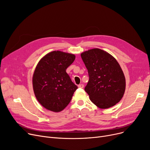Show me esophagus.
<instances>
[{
    "label": "esophagus",
    "instance_id": "34e87169",
    "mask_svg": "<svg viewBox=\"0 0 150 150\" xmlns=\"http://www.w3.org/2000/svg\"><path fill=\"white\" fill-rule=\"evenodd\" d=\"M78 87L80 88H84V85L83 84H79V85L78 86Z\"/></svg>",
    "mask_w": 150,
    "mask_h": 150
}]
</instances>
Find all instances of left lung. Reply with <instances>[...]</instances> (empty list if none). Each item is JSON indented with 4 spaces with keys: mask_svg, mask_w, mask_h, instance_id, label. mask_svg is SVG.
Returning a JSON list of instances; mask_svg holds the SVG:
<instances>
[{
    "mask_svg": "<svg viewBox=\"0 0 150 150\" xmlns=\"http://www.w3.org/2000/svg\"><path fill=\"white\" fill-rule=\"evenodd\" d=\"M81 57L88 71L89 80L84 90L91 101L101 109L119 103L126 87L125 77L119 62L100 49L84 52Z\"/></svg>",
    "mask_w": 150,
    "mask_h": 150,
    "instance_id": "8db88e82",
    "label": "left lung"
}]
</instances>
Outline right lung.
Listing matches in <instances>:
<instances>
[{
    "label": "right lung",
    "instance_id": "right-lung-1",
    "mask_svg": "<svg viewBox=\"0 0 150 150\" xmlns=\"http://www.w3.org/2000/svg\"><path fill=\"white\" fill-rule=\"evenodd\" d=\"M75 59L74 54L53 51L39 61L33 76V88L36 99L45 109L58 112L70 103L78 87L66 69Z\"/></svg>",
    "mask_w": 150,
    "mask_h": 150
}]
</instances>
